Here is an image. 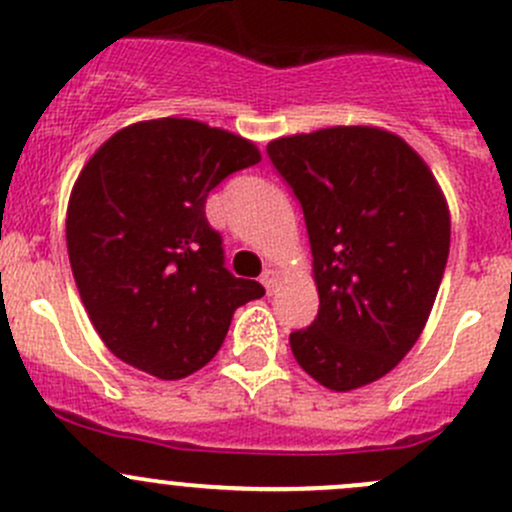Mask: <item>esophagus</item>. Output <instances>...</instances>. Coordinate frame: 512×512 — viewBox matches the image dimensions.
Segmentation results:
<instances>
[{"instance_id": "esophagus-1", "label": "esophagus", "mask_w": 512, "mask_h": 512, "mask_svg": "<svg viewBox=\"0 0 512 512\" xmlns=\"http://www.w3.org/2000/svg\"><path fill=\"white\" fill-rule=\"evenodd\" d=\"M261 283L268 293H273V288L278 286V273L273 271V268H266V271L261 273Z\"/></svg>"}]
</instances>
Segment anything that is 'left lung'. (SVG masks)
<instances>
[{
    "label": "left lung",
    "instance_id": "obj_1",
    "mask_svg": "<svg viewBox=\"0 0 512 512\" xmlns=\"http://www.w3.org/2000/svg\"><path fill=\"white\" fill-rule=\"evenodd\" d=\"M268 157L308 226L320 308L291 333L295 362L347 392L384 377L431 313L451 224L429 167L379 128H325L273 140Z\"/></svg>",
    "mask_w": 512,
    "mask_h": 512
}]
</instances>
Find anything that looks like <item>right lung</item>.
Wrapping results in <instances>:
<instances>
[{
  "mask_svg": "<svg viewBox=\"0 0 512 512\" xmlns=\"http://www.w3.org/2000/svg\"><path fill=\"white\" fill-rule=\"evenodd\" d=\"M261 162L249 140L187 118L123 128L88 160L71 192L66 244L93 328L115 357L160 379L202 370L231 315L261 298L231 276L209 192Z\"/></svg>",
  "mask_w": 512,
  "mask_h": 512,
  "instance_id": "add662e5",
  "label": "right lung"
}]
</instances>
